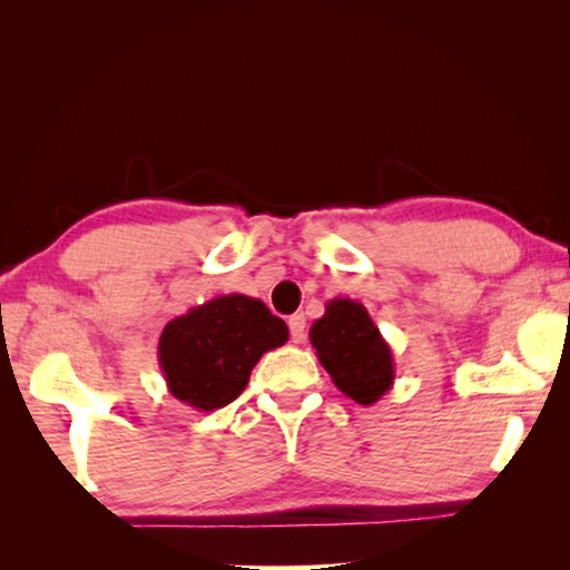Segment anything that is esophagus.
Here are the masks:
<instances>
[{"mask_svg": "<svg viewBox=\"0 0 570 570\" xmlns=\"http://www.w3.org/2000/svg\"><path fill=\"white\" fill-rule=\"evenodd\" d=\"M288 332H292V342L302 344L306 340V320L302 314H294L292 320H288Z\"/></svg>", "mask_w": 570, "mask_h": 570, "instance_id": "34e87169", "label": "esophagus"}]
</instances>
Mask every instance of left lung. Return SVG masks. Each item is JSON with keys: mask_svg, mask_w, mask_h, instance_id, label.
<instances>
[{"mask_svg": "<svg viewBox=\"0 0 570 570\" xmlns=\"http://www.w3.org/2000/svg\"><path fill=\"white\" fill-rule=\"evenodd\" d=\"M308 340L336 390L370 407L394 384L392 350L364 304L332 298L326 312L308 330Z\"/></svg>", "mask_w": 570, "mask_h": 570, "instance_id": "1", "label": "left lung"}]
</instances>
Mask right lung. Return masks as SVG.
Wrapping results in <instances>:
<instances>
[{
    "mask_svg": "<svg viewBox=\"0 0 570 570\" xmlns=\"http://www.w3.org/2000/svg\"><path fill=\"white\" fill-rule=\"evenodd\" d=\"M286 340L288 326L262 298L226 294L166 324L158 364L173 397L198 412H214L234 402L256 362Z\"/></svg>",
    "mask_w": 570,
    "mask_h": 570,
    "instance_id": "right-lung-1",
    "label": "right lung"
}]
</instances>
